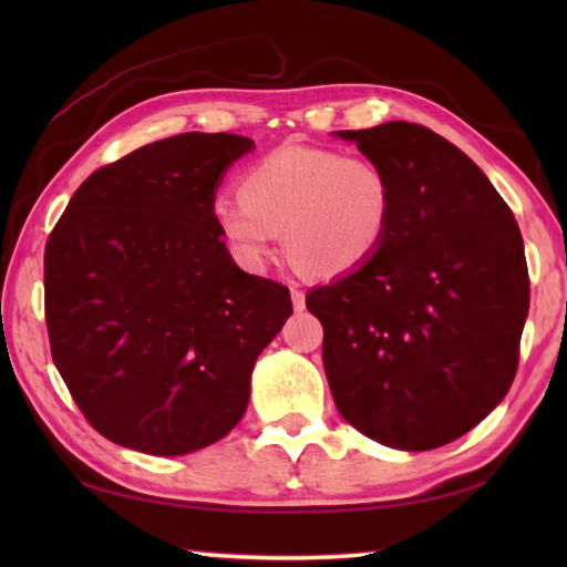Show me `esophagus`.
Segmentation results:
<instances>
[{"mask_svg":"<svg viewBox=\"0 0 567 567\" xmlns=\"http://www.w3.org/2000/svg\"><path fill=\"white\" fill-rule=\"evenodd\" d=\"M290 297H292V305H295V309H305V292L299 290V287H295V285H292Z\"/></svg>","mask_w":567,"mask_h":567,"instance_id":"obj_1","label":"esophagus"}]
</instances>
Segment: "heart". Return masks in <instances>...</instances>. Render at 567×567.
I'll return each mask as SVG.
<instances>
[{"mask_svg": "<svg viewBox=\"0 0 567 567\" xmlns=\"http://www.w3.org/2000/svg\"><path fill=\"white\" fill-rule=\"evenodd\" d=\"M240 199L214 204V221L236 260L258 270L275 234L299 268L341 277L378 256L394 216V185L368 155L290 143L250 165Z\"/></svg>", "mask_w": 567, "mask_h": 567, "instance_id": "heart-1", "label": "heart"}]
</instances>
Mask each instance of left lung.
I'll list each match as a JSON object with an SVG mask.
<instances>
[{"instance_id":"obj_1","label":"left lung","mask_w":567,"mask_h":567,"mask_svg":"<svg viewBox=\"0 0 567 567\" xmlns=\"http://www.w3.org/2000/svg\"><path fill=\"white\" fill-rule=\"evenodd\" d=\"M394 185L378 256L307 295L348 424L400 451L477 426L509 392L528 315L524 240L487 175L431 128L339 131Z\"/></svg>"}]
</instances>
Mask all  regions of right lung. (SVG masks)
Segmentation results:
<instances>
[{"label": "right lung", "instance_id": "1", "mask_svg": "<svg viewBox=\"0 0 567 567\" xmlns=\"http://www.w3.org/2000/svg\"><path fill=\"white\" fill-rule=\"evenodd\" d=\"M250 148L197 131L148 143L84 179L48 236L53 363L124 449L185 455L224 439L292 315L290 290L240 270L214 221L221 175Z\"/></svg>", "mask_w": 567, "mask_h": 567}]
</instances>
